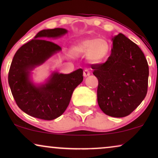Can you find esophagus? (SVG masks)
Returning <instances> with one entry per match:
<instances>
[{
  "mask_svg": "<svg viewBox=\"0 0 158 158\" xmlns=\"http://www.w3.org/2000/svg\"><path fill=\"white\" fill-rule=\"evenodd\" d=\"M90 75V72L88 70V69H85V70L83 71V76L84 77H88V76H89Z\"/></svg>",
  "mask_w": 158,
  "mask_h": 158,
  "instance_id": "esophagus-1",
  "label": "esophagus"
}]
</instances>
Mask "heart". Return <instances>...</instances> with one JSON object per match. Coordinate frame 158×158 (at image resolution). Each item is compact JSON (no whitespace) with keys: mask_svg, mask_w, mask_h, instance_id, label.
Here are the masks:
<instances>
[{"mask_svg":"<svg viewBox=\"0 0 158 158\" xmlns=\"http://www.w3.org/2000/svg\"><path fill=\"white\" fill-rule=\"evenodd\" d=\"M110 45L103 38H88L79 41L71 47L73 55H86L88 61L92 64L101 63L107 57Z\"/></svg>","mask_w":158,"mask_h":158,"instance_id":"1","label":"heart"}]
</instances>
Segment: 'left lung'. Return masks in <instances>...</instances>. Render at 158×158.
<instances>
[{
    "mask_svg": "<svg viewBox=\"0 0 158 158\" xmlns=\"http://www.w3.org/2000/svg\"><path fill=\"white\" fill-rule=\"evenodd\" d=\"M112 42L107 61L91 68L98 81L99 107L106 115L120 118L129 115L145 98L149 67L141 49L124 34L114 36Z\"/></svg>",
    "mask_w": 158,
    "mask_h": 158,
    "instance_id": "8db88e82",
    "label": "left lung"
}]
</instances>
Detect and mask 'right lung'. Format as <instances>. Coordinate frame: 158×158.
Segmentation results:
<instances>
[{
  "label": "right lung",
  "instance_id": "1",
  "mask_svg": "<svg viewBox=\"0 0 158 158\" xmlns=\"http://www.w3.org/2000/svg\"><path fill=\"white\" fill-rule=\"evenodd\" d=\"M68 33L62 28L44 29L15 54L8 73V84L18 106L26 114L44 120H53L65 111L73 90L83 80L81 68L70 74L53 72L46 83L34 84L31 72L61 47L42 39L57 38Z\"/></svg>",
  "mask_w": 158,
  "mask_h": 158
}]
</instances>
